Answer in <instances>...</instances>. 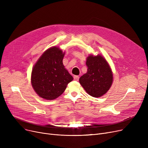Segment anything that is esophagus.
Returning a JSON list of instances; mask_svg holds the SVG:
<instances>
[{
	"mask_svg": "<svg viewBox=\"0 0 148 148\" xmlns=\"http://www.w3.org/2000/svg\"><path fill=\"white\" fill-rule=\"evenodd\" d=\"M74 79L75 80V81H79V77L78 75H74Z\"/></svg>",
	"mask_w": 148,
	"mask_h": 148,
	"instance_id": "34e87169",
	"label": "esophagus"
}]
</instances>
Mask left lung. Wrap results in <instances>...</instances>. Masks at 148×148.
Here are the masks:
<instances>
[{
  "label": "left lung",
  "instance_id": "8db88e82",
  "mask_svg": "<svg viewBox=\"0 0 148 148\" xmlns=\"http://www.w3.org/2000/svg\"><path fill=\"white\" fill-rule=\"evenodd\" d=\"M87 73L79 79L80 83L89 95L94 97L103 96L113 82V74L106 60L100 55L88 57Z\"/></svg>",
  "mask_w": 148,
  "mask_h": 148
}]
</instances>
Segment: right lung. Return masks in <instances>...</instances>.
I'll return each instance as SVG.
<instances>
[{
  "instance_id": "add662e5",
  "label": "right lung",
  "mask_w": 148,
  "mask_h": 148,
  "mask_svg": "<svg viewBox=\"0 0 148 148\" xmlns=\"http://www.w3.org/2000/svg\"><path fill=\"white\" fill-rule=\"evenodd\" d=\"M64 54L60 49L53 47L42 54L34 66L31 83L40 97L48 100L58 98L73 80L63 65Z\"/></svg>"
}]
</instances>
